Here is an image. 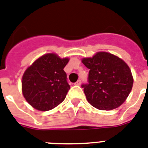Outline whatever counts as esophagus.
<instances>
[{
    "label": "esophagus",
    "instance_id": "obj_1",
    "mask_svg": "<svg viewBox=\"0 0 148 148\" xmlns=\"http://www.w3.org/2000/svg\"><path fill=\"white\" fill-rule=\"evenodd\" d=\"M75 84V85H77V86H80V84H81V80H78L77 81L76 83H75V84Z\"/></svg>",
    "mask_w": 148,
    "mask_h": 148
}]
</instances>
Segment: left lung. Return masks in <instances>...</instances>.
I'll return each mask as SVG.
<instances>
[{
	"instance_id": "1",
	"label": "left lung",
	"mask_w": 148,
	"mask_h": 148,
	"mask_svg": "<svg viewBox=\"0 0 148 148\" xmlns=\"http://www.w3.org/2000/svg\"><path fill=\"white\" fill-rule=\"evenodd\" d=\"M82 62L89 69L88 84L84 88L88 102L94 108L110 110L127 99L133 85L130 67L123 60L106 52H99Z\"/></svg>"
}]
</instances>
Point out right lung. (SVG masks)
Wrapping results in <instances>:
<instances>
[{
	"label": "right lung",
	"mask_w": 148,
	"mask_h": 148,
	"mask_svg": "<svg viewBox=\"0 0 148 148\" xmlns=\"http://www.w3.org/2000/svg\"><path fill=\"white\" fill-rule=\"evenodd\" d=\"M68 61L55 53H47L26 69L22 76V94L34 108L47 111L64 101L70 89L63 70Z\"/></svg>",
	"instance_id": "1"
}]
</instances>
